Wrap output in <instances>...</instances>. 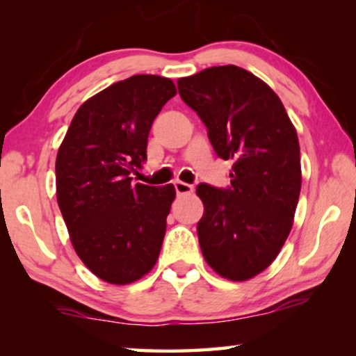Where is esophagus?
Returning a JSON list of instances; mask_svg holds the SVG:
<instances>
[{
	"label": "esophagus",
	"mask_w": 356,
	"mask_h": 356,
	"mask_svg": "<svg viewBox=\"0 0 356 356\" xmlns=\"http://www.w3.org/2000/svg\"><path fill=\"white\" fill-rule=\"evenodd\" d=\"M173 186H175V191H177V194H191L194 191L193 184L179 181V179H178V181L173 183Z\"/></svg>",
	"instance_id": "34e87169"
}]
</instances>
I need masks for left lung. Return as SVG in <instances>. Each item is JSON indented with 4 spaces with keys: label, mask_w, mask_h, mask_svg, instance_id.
<instances>
[{
    "label": "left lung",
    "mask_w": 356,
    "mask_h": 356,
    "mask_svg": "<svg viewBox=\"0 0 356 356\" xmlns=\"http://www.w3.org/2000/svg\"><path fill=\"white\" fill-rule=\"evenodd\" d=\"M177 84L206 124L216 154L233 160L230 186L197 184L204 259L225 279L248 280L272 264L293 225L298 136L275 92L243 67H207Z\"/></svg>",
    "instance_id": "obj_1"
}]
</instances>
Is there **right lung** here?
<instances>
[{
  "instance_id": "1",
  "label": "right lung",
  "mask_w": 356,
  "mask_h": 356,
  "mask_svg": "<svg viewBox=\"0 0 356 356\" xmlns=\"http://www.w3.org/2000/svg\"><path fill=\"white\" fill-rule=\"evenodd\" d=\"M177 94L167 77L115 82L76 111L56 155V197L77 256L99 279L139 280L155 266L173 184L131 183L155 116Z\"/></svg>"
}]
</instances>
